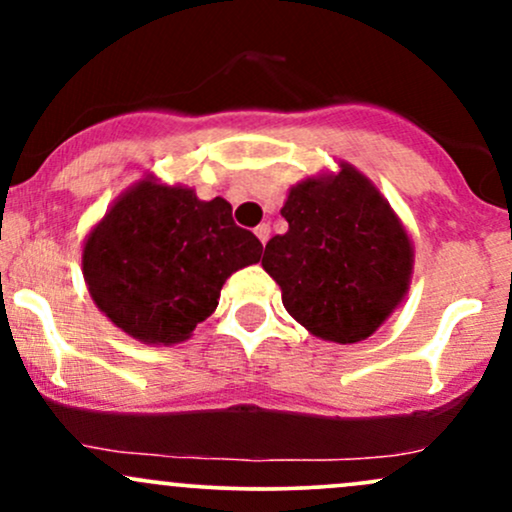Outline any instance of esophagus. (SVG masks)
I'll use <instances>...</instances> for the list:
<instances>
[{
    "label": "esophagus",
    "instance_id": "1",
    "mask_svg": "<svg viewBox=\"0 0 512 512\" xmlns=\"http://www.w3.org/2000/svg\"><path fill=\"white\" fill-rule=\"evenodd\" d=\"M255 236L260 238V243L264 245L269 240V223H260V226L255 228Z\"/></svg>",
    "mask_w": 512,
    "mask_h": 512
}]
</instances>
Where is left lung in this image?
<instances>
[{
    "label": "left lung",
    "instance_id": "1",
    "mask_svg": "<svg viewBox=\"0 0 512 512\" xmlns=\"http://www.w3.org/2000/svg\"><path fill=\"white\" fill-rule=\"evenodd\" d=\"M281 216L289 231L269 240L262 267L281 286L289 315L327 342L370 337L407 296L414 264L387 199L366 175L339 163L337 175L291 187Z\"/></svg>",
    "mask_w": 512,
    "mask_h": 512
}]
</instances>
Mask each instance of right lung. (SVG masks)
I'll return each instance as SVG.
<instances>
[{"label":"right lung","mask_w":512,"mask_h":512,"mask_svg":"<svg viewBox=\"0 0 512 512\" xmlns=\"http://www.w3.org/2000/svg\"><path fill=\"white\" fill-rule=\"evenodd\" d=\"M260 257L226 199L144 178L93 226L81 264L93 303L122 332L178 344L214 313L228 276Z\"/></svg>","instance_id":"obj_1"}]
</instances>
